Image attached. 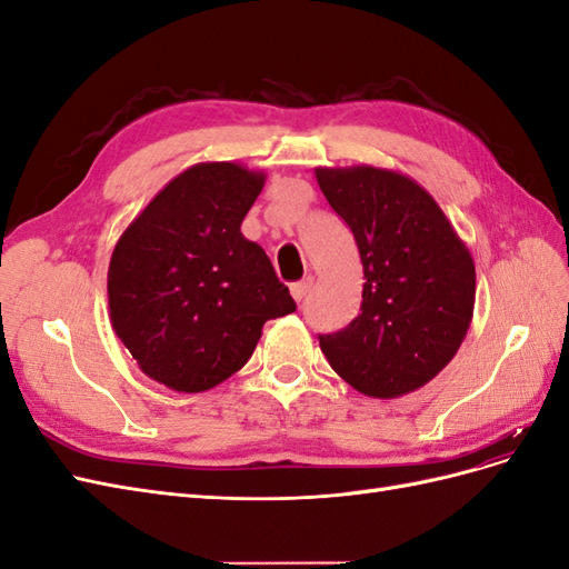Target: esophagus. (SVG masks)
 I'll return each mask as SVG.
<instances>
[{
    "label": "esophagus",
    "mask_w": 569,
    "mask_h": 569,
    "mask_svg": "<svg viewBox=\"0 0 569 569\" xmlns=\"http://www.w3.org/2000/svg\"><path fill=\"white\" fill-rule=\"evenodd\" d=\"M313 289V278H303V280H299V282H295L289 287V291H291V297H295L297 301H301V299H306L308 297V291Z\"/></svg>",
    "instance_id": "1"
}]
</instances>
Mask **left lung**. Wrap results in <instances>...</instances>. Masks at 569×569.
Here are the masks:
<instances>
[{"mask_svg":"<svg viewBox=\"0 0 569 569\" xmlns=\"http://www.w3.org/2000/svg\"><path fill=\"white\" fill-rule=\"evenodd\" d=\"M325 199L351 228L363 301L349 327L320 335L327 363L356 391L396 399L451 363L475 311V261L435 197L368 163L316 168Z\"/></svg>","mask_w":569,"mask_h":569,"instance_id":"left-lung-1","label":"left lung"}]
</instances>
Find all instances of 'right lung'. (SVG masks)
Instances as JSON below:
<instances>
[{
  "label": "right lung",
  "mask_w": 569,
  "mask_h": 569,
  "mask_svg": "<svg viewBox=\"0 0 569 569\" xmlns=\"http://www.w3.org/2000/svg\"><path fill=\"white\" fill-rule=\"evenodd\" d=\"M263 170L209 161L182 170L113 247L109 313L140 370L180 393L226 382L263 325L297 311L270 258L242 234Z\"/></svg>",
  "instance_id": "add662e5"
}]
</instances>
